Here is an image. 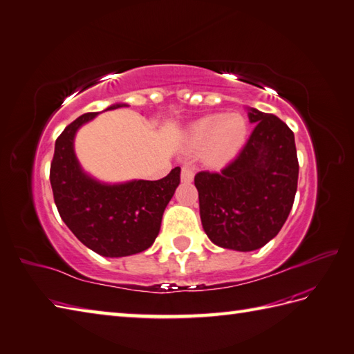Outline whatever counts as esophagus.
Masks as SVG:
<instances>
[{"instance_id": "esophagus-1", "label": "esophagus", "mask_w": 354, "mask_h": 354, "mask_svg": "<svg viewBox=\"0 0 354 354\" xmlns=\"http://www.w3.org/2000/svg\"><path fill=\"white\" fill-rule=\"evenodd\" d=\"M192 180H194V169L185 167L181 169V181H183V183H190Z\"/></svg>"}]
</instances>
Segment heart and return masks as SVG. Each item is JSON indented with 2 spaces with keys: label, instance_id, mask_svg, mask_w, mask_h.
Listing matches in <instances>:
<instances>
[{
  "label": "heart",
  "instance_id": "heart-1",
  "mask_svg": "<svg viewBox=\"0 0 354 354\" xmlns=\"http://www.w3.org/2000/svg\"><path fill=\"white\" fill-rule=\"evenodd\" d=\"M248 122L240 113H216L190 123L186 141L190 149H203V159L209 167H222L243 149Z\"/></svg>",
  "mask_w": 354,
  "mask_h": 354
}]
</instances>
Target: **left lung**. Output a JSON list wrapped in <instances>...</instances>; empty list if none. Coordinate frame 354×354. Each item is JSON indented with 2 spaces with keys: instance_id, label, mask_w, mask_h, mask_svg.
<instances>
[{
  "instance_id": "obj_1",
  "label": "left lung",
  "mask_w": 354,
  "mask_h": 354,
  "mask_svg": "<svg viewBox=\"0 0 354 354\" xmlns=\"http://www.w3.org/2000/svg\"><path fill=\"white\" fill-rule=\"evenodd\" d=\"M256 123L238 156L221 173L195 176L199 214L216 245L236 252L263 247L280 232L298 187L292 129L274 114L248 109Z\"/></svg>"
}]
</instances>
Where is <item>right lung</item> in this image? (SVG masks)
<instances>
[{"label": "right lung", "instance_id": "obj_1", "mask_svg": "<svg viewBox=\"0 0 354 354\" xmlns=\"http://www.w3.org/2000/svg\"><path fill=\"white\" fill-rule=\"evenodd\" d=\"M113 104L107 110L127 107ZM98 113H86L66 127L55 142L50 185L64 223L95 253L122 257L145 252L155 243L162 214L180 183V167L160 180L107 185L82 169L74 137Z\"/></svg>", "mask_w": 354, "mask_h": 354}]
</instances>
